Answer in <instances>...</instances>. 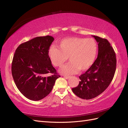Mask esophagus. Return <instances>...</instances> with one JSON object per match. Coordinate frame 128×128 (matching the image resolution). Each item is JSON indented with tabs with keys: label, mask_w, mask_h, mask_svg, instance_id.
<instances>
[{
	"label": "esophagus",
	"mask_w": 128,
	"mask_h": 128,
	"mask_svg": "<svg viewBox=\"0 0 128 128\" xmlns=\"http://www.w3.org/2000/svg\"><path fill=\"white\" fill-rule=\"evenodd\" d=\"M70 76H64V78H65L66 79H69V78H70Z\"/></svg>",
	"instance_id": "1"
}]
</instances>
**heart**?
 Returning a JSON list of instances; mask_svg holds the SVG:
<instances>
[{"instance_id": "obj_1", "label": "heart", "mask_w": 128, "mask_h": 128, "mask_svg": "<svg viewBox=\"0 0 128 128\" xmlns=\"http://www.w3.org/2000/svg\"><path fill=\"white\" fill-rule=\"evenodd\" d=\"M58 48L51 46L48 50V56L52 64L62 67L68 58L70 61L60 69V72L68 75L80 71H86L94 63L98 52V45L92 38L69 37L62 40Z\"/></svg>"}]
</instances>
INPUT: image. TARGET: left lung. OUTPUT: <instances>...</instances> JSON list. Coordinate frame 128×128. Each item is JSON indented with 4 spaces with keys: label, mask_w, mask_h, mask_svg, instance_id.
Masks as SVG:
<instances>
[{
    "label": "left lung",
    "mask_w": 128,
    "mask_h": 128,
    "mask_svg": "<svg viewBox=\"0 0 128 128\" xmlns=\"http://www.w3.org/2000/svg\"><path fill=\"white\" fill-rule=\"evenodd\" d=\"M98 43V55L92 66L79 76L78 86L72 92L83 99H91L97 96L110 86L114 77L116 59L114 49L105 38L93 36Z\"/></svg>",
    "instance_id": "left-lung-1"
}]
</instances>
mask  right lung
<instances>
[{
	"mask_svg": "<svg viewBox=\"0 0 128 128\" xmlns=\"http://www.w3.org/2000/svg\"><path fill=\"white\" fill-rule=\"evenodd\" d=\"M54 40L51 36L37 37L20 44L14 53L12 74L18 90L30 100L38 101L48 96L60 77L48 53ZM48 73L53 75L46 77Z\"/></svg>",
	"mask_w": 128,
	"mask_h": 128,
	"instance_id": "add662e5",
	"label": "right lung"
}]
</instances>
